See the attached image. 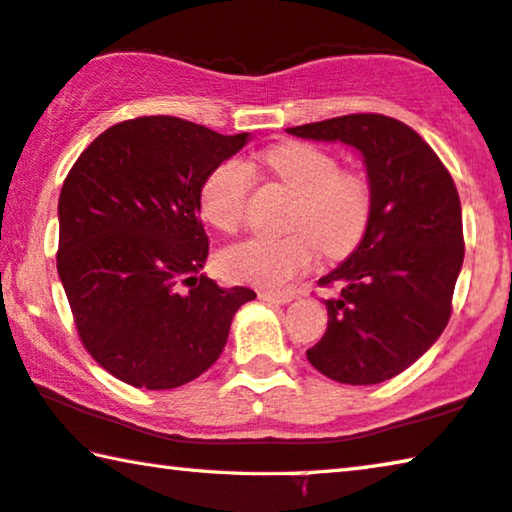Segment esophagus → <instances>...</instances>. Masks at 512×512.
I'll return each mask as SVG.
<instances>
[{
	"label": "esophagus",
	"instance_id": "obj_1",
	"mask_svg": "<svg viewBox=\"0 0 512 512\" xmlns=\"http://www.w3.org/2000/svg\"><path fill=\"white\" fill-rule=\"evenodd\" d=\"M257 296H259V300H266V303H278V305H285L291 298H294L289 294H273V291H259Z\"/></svg>",
	"mask_w": 512,
	"mask_h": 512
}]
</instances>
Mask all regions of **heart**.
Segmentation results:
<instances>
[{
	"mask_svg": "<svg viewBox=\"0 0 512 512\" xmlns=\"http://www.w3.org/2000/svg\"><path fill=\"white\" fill-rule=\"evenodd\" d=\"M271 175L294 196L287 237L246 239L218 255L230 280L262 289H285L314 264L316 248L344 257L362 241L371 218V186L360 173L342 170L330 152L310 143H282L264 152ZM253 170L241 159H225L200 186V216L218 232H234L243 221Z\"/></svg>",
	"mask_w": 512,
	"mask_h": 512,
	"instance_id": "1",
	"label": "heart"
}]
</instances>
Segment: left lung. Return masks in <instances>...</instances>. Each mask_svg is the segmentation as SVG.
Listing matches in <instances>:
<instances>
[{
	"label": "left lung",
	"instance_id": "left-lung-1",
	"mask_svg": "<svg viewBox=\"0 0 512 512\" xmlns=\"http://www.w3.org/2000/svg\"><path fill=\"white\" fill-rule=\"evenodd\" d=\"M287 132L351 145L362 154L371 186L360 246L319 280L342 291L326 300L328 330L307 360L337 383H383L417 362L449 323L465 257L456 184L415 129L380 113Z\"/></svg>",
	"mask_w": 512,
	"mask_h": 512
}]
</instances>
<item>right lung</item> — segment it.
Wrapping results in <instances>:
<instances>
[{
    "label": "right lung",
    "instance_id": "1",
    "mask_svg": "<svg viewBox=\"0 0 512 512\" xmlns=\"http://www.w3.org/2000/svg\"><path fill=\"white\" fill-rule=\"evenodd\" d=\"M248 134L223 136L173 116L109 127L79 154L59 196L56 269L81 344L127 385L173 389L223 353L248 287L202 273L205 177Z\"/></svg>",
    "mask_w": 512,
    "mask_h": 512
}]
</instances>
